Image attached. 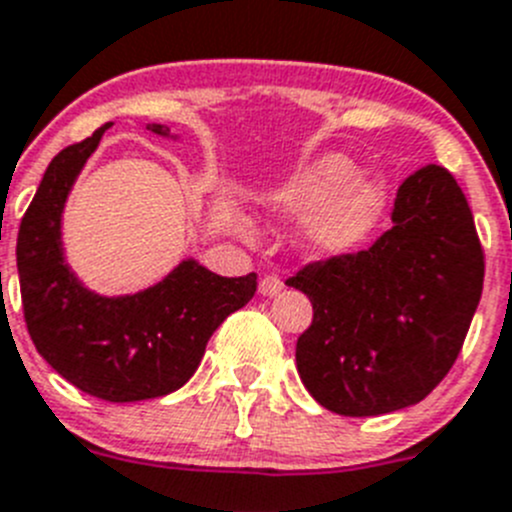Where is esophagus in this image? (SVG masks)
<instances>
[{"label": "esophagus", "mask_w": 512, "mask_h": 512, "mask_svg": "<svg viewBox=\"0 0 512 512\" xmlns=\"http://www.w3.org/2000/svg\"><path fill=\"white\" fill-rule=\"evenodd\" d=\"M280 290H283V280H280L278 275H265V278L260 280V295H265V298L278 295Z\"/></svg>", "instance_id": "esophagus-1"}]
</instances>
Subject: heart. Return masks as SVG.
I'll return each instance as SVG.
<instances>
[{"instance_id":"heart-1","label":"heart","mask_w":512,"mask_h":512,"mask_svg":"<svg viewBox=\"0 0 512 512\" xmlns=\"http://www.w3.org/2000/svg\"><path fill=\"white\" fill-rule=\"evenodd\" d=\"M341 154H326L295 171L267 194V207L280 217H303V240L315 255L341 257L358 250L386 212V184Z\"/></svg>"}]
</instances>
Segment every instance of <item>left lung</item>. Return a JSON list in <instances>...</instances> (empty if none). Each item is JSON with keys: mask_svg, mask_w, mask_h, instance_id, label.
Returning <instances> with one entry per match:
<instances>
[{"mask_svg": "<svg viewBox=\"0 0 512 512\" xmlns=\"http://www.w3.org/2000/svg\"><path fill=\"white\" fill-rule=\"evenodd\" d=\"M394 227L361 252L300 267L313 303L295 364L321 407L379 417L422 401L450 374L482 295L485 255L470 204L447 169L401 181Z\"/></svg>", "mask_w": 512, "mask_h": 512, "instance_id": "obj_1", "label": "left lung"}]
</instances>
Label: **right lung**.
<instances>
[{"label": "right lung", "instance_id": "add662e5", "mask_svg": "<svg viewBox=\"0 0 512 512\" xmlns=\"http://www.w3.org/2000/svg\"><path fill=\"white\" fill-rule=\"evenodd\" d=\"M105 128L62 148L50 161L17 234L22 308L32 343L47 364L103 401L166 396L197 371L207 341L257 290V275L222 278L184 260L154 288L103 298L75 278L62 257L60 219L73 181ZM148 131L169 136L151 123Z\"/></svg>", "mask_w": 512, "mask_h": 512}]
</instances>
